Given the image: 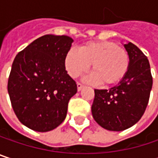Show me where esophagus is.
<instances>
[{
  "mask_svg": "<svg viewBox=\"0 0 158 158\" xmlns=\"http://www.w3.org/2000/svg\"><path fill=\"white\" fill-rule=\"evenodd\" d=\"M83 87H84V86H83L81 83H79V82L77 83V88H78V90H79V91H80V90L82 89V88H83Z\"/></svg>",
  "mask_w": 158,
  "mask_h": 158,
  "instance_id": "obj_1",
  "label": "esophagus"
}]
</instances>
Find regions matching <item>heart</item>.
Masks as SVG:
<instances>
[{"mask_svg": "<svg viewBox=\"0 0 158 158\" xmlns=\"http://www.w3.org/2000/svg\"><path fill=\"white\" fill-rule=\"evenodd\" d=\"M64 65L69 75L78 78L91 65L93 73L87 79L91 83L111 85L123 79L129 69L127 51L107 41L89 42L82 45L79 52L70 49L65 56Z\"/></svg>", "mask_w": 158, "mask_h": 158, "instance_id": "b5f03b06", "label": "heart"}]
</instances>
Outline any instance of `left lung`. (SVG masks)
I'll list each match as a JSON object with an SVG mask.
<instances>
[{
    "mask_svg": "<svg viewBox=\"0 0 158 158\" xmlns=\"http://www.w3.org/2000/svg\"><path fill=\"white\" fill-rule=\"evenodd\" d=\"M130 65L126 75L109 89H94L91 106L94 120L109 131H123L135 125L148 104L153 79L144 54L131 42L123 44Z\"/></svg>",
    "mask_w": 158,
    "mask_h": 158,
    "instance_id": "left-lung-1",
    "label": "left lung"
}]
</instances>
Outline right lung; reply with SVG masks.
Returning a JSON list of instances; mask_svg holds the SVG:
<instances>
[{"mask_svg":"<svg viewBox=\"0 0 158 158\" xmlns=\"http://www.w3.org/2000/svg\"><path fill=\"white\" fill-rule=\"evenodd\" d=\"M73 39L46 35L16 55L8 79V93L19 121L36 132H48L65 120L77 84L64 58Z\"/></svg>","mask_w":158,"mask_h":158,"instance_id":"obj_1","label":"right lung"}]
</instances>
